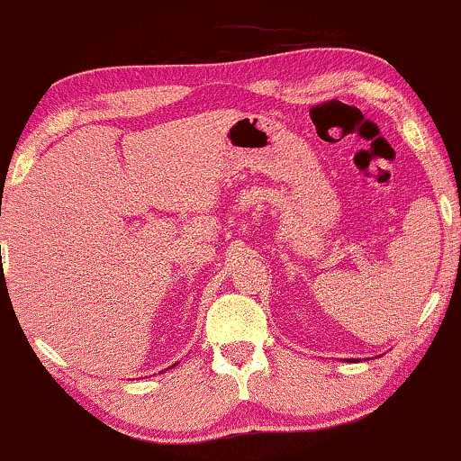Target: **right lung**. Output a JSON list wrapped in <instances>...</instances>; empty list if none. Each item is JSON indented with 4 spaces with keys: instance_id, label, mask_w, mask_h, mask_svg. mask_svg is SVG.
Wrapping results in <instances>:
<instances>
[{
    "instance_id": "add662e5",
    "label": "right lung",
    "mask_w": 461,
    "mask_h": 461,
    "mask_svg": "<svg viewBox=\"0 0 461 461\" xmlns=\"http://www.w3.org/2000/svg\"><path fill=\"white\" fill-rule=\"evenodd\" d=\"M170 367H173V366H170Z\"/></svg>"
}]
</instances>
